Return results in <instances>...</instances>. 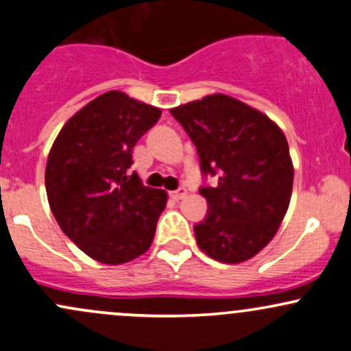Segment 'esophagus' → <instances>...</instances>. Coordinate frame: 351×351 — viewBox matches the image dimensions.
Masks as SVG:
<instances>
[{
    "label": "esophagus",
    "instance_id": "1",
    "mask_svg": "<svg viewBox=\"0 0 351 351\" xmlns=\"http://www.w3.org/2000/svg\"><path fill=\"white\" fill-rule=\"evenodd\" d=\"M185 195H186V190L183 186H180V188H176V190L169 191V197H171L173 200H182Z\"/></svg>",
    "mask_w": 351,
    "mask_h": 351
}]
</instances>
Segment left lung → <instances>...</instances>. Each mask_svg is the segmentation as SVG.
Returning a JSON list of instances; mask_svg holds the SVG:
<instances>
[{
  "label": "left lung",
  "instance_id": "1",
  "mask_svg": "<svg viewBox=\"0 0 351 351\" xmlns=\"http://www.w3.org/2000/svg\"><path fill=\"white\" fill-rule=\"evenodd\" d=\"M197 147L208 210L193 227L212 259L237 264L263 250L278 232L293 191L286 136L267 116L225 94L169 110Z\"/></svg>",
  "mask_w": 351,
  "mask_h": 351
}]
</instances>
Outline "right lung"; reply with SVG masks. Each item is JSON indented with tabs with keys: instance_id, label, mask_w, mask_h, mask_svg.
<instances>
[{
	"instance_id": "add662e5",
	"label": "right lung",
	"mask_w": 351,
	"mask_h": 351,
	"mask_svg": "<svg viewBox=\"0 0 351 351\" xmlns=\"http://www.w3.org/2000/svg\"><path fill=\"white\" fill-rule=\"evenodd\" d=\"M161 110L109 90L67 121L51 146L45 188L51 213L80 250L124 264L153 242L166 191L129 175L132 147Z\"/></svg>"
}]
</instances>
